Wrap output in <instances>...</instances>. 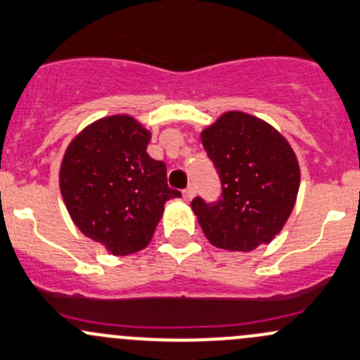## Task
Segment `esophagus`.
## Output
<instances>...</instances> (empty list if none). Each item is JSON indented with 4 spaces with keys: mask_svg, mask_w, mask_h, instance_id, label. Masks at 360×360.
Returning a JSON list of instances; mask_svg holds the SVG:
<instances>
[{
    "mask_svg": "<svg viewBox=\"0 0 360 360\" xmlns=\"http://www.w3.org/2000/svg\"><path fill=\"white\" fill-rule=\"evenodd\" d=\"M183 196H184V200H188V202H190V200L193 198V196H195V188H193V186H188L186 190L183 191Z\"/></svg>",
    "mask_w": 360,
    "mask_h": 360,
    "instance_id": "1",
    "label": "esophagus"
}]
</instances>
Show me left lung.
<instances>
[{"instance_id": "8db88e82", "label": "left lung", "mask_w": 360, "mask_h": 360, "mask_svg": "<svg viewBox=\"0 0 360 360\" xmlns=\"http://www.w3.org/2000/svg\"><path fill=\"white\" fill-rule=\"evenodd\" d=\"M221 179V196H195L191 209L214 247L252 252L269 243L293 210L300 186L297 157L274 127L243 112H228L202 132Z\"/></svg>"}]
</instances>
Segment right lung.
Wrapping results in <instances>:
<instances>
[{
	"label": "right lung",
	"mask_w": 360,
	"mask_h": 360,
	"mask_svg": "<svg viewBox=\"0 0 360 360\" xmlns=\"http://www.w3.org/2000/svg\"><path fill=\"white\" fill-rule=\"evenodd\" d=\"M150 132L129 115L96 120L75 136L60 169V191L72 221L112 255L150 243L165 202L167 169L146 153Z\"/></svg>",
	"instance_id": "1"
}]
</instances>
